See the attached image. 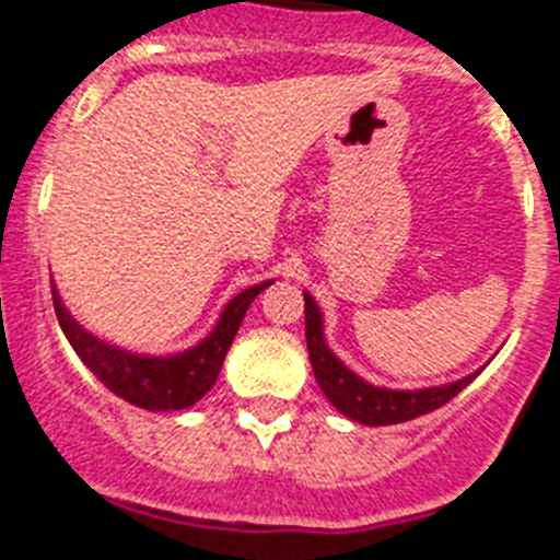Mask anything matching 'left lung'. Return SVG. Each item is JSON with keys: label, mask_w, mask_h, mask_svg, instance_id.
I'll list each match as a JSON object with an SVG mask.
<instances>
[{"label": "left lung", "mask_w": 560, "mask_h": 560, "mask_svg": "<svg viewBox=\"0 0 560 560\" xmlns=\"http://www.w3.org/2000/svg\"><path fill=\"white\" fill-rule=\"evenodd\" d=\"M306 298V346L308 358H312L314 377L320 383L323 395L335 404L337 412L346 418L366 423V427H389V423H404V420L420 418V415L435 412L443 404H450L452 397L472 383L475 374L455 381L450 386H435V389H418V392H392L372 386V383L360 381L358 374L329 352V346L323 340V317L312 294Z\"/></svg>", "instance_id": "left-lung-1"}]
</instances>
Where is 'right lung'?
<instances>
[{
	"mask_svg": "<svg viewBox=\"0 0 560 560\" xmlns=\"http://www.w3.org/2000/svg\"><path fill=\"white\" fill-rule=\"evenodd\" d=\"M266 285L271 283H260L237 294L225 306L217 329L200 346H194L183 354H171V358H140V354L122 352L117 346L96 340L94 335H88L80 323L73 320L71 314L65 312L62 300L57 298L54 285H50V291H54L57 320L62 326L65 337L71 340L73 352L80 354L82 363L114 395H119L128 404L140 406V409H151V412H177V409H188V406L197 404L214 386L231 340H234L240 323L246 317V308L252 306V300Z\"/></svg>",
	"mask_w": 560,
	"mask_h": 560,
	"instance_id": "right-lung-1",
	"label": "right lung"
}]
</instances>
